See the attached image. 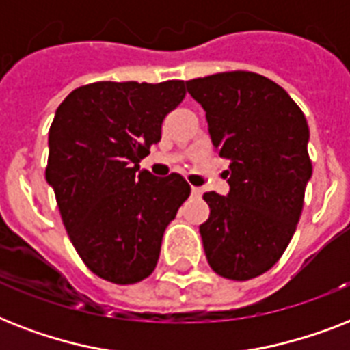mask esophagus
Masks as SVG:
<instances>
[{
  "instance_id": "34e87169",
  "label": "esophagus",
  "mask_w": 350,
  "mask_h": 350,
  "mask_svg": "<svg viewBox=\"0 0 350 350\" xmlns=\"http://www.w3.org/2000/svg\"><path fill=\"white\" fill-rule=\"evenodd\" d=\"M191 191H192V196H196V198H200L203 194V191L200 189V187H192Z\"/></svg>"
}]
</instances>
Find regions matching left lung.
Returning <instances> with one entry per match:
<instances>
[{
    "label": "left lung",
    "mask_w": 350,
    "mask_h": 350,
    "mask_svg": "<svg viewBox=\"0 0 350 350\" xmlns=\"http://www.w3.org/2000/svg\"><path fill=\"white\" fill-rule=\"evenodd\" d=\"M203 107L208 134L229 159L227 196L205 192L211 214L200 225L216 274L245 282L276 263L293 239L312 176L309 125L272 79L247 70L185 81Z\"/></svg>",
    "instance_id": "left-lung-1"
}]
</instances>
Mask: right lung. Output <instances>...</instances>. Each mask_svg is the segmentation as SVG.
I'll list each match as a JSON object with an SVG mask.
<instances>
[{"label": "right lung", "mask_w": 350, "mask_h": 350, "mask_svg": "<svg viewBox=\"0 0 350 350\" xmlns=\"http://www.w3.org/2000/svg\"><path fill=\"white\" fill-rule=\"evenodd\" d=\"M185 92L180 79L96 81L57 107L45 178L74 249L107 282L131 285L152 274L165 229L191 194L183 176L139 169Z\"/></svg>", "instance_id": "add662e5"}]
</instances>
